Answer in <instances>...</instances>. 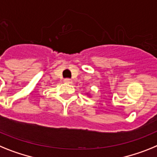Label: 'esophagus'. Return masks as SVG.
Returning a JSON list of instances; mask_svg holds the SVG:
<instances>
[{
  "instance_id": "1",
  "label": "esophagus",
  "mask_w": 157,
  "mask_h": 157,
  "mask_svg": "<svg viewBox=\"0 0 157 157\" xmlns=\"http://www.w3.org/2000/svg\"><path fill=\"white\" fill-rule=\"evenodd\" d=\"M64 81H65V83H67V84H72V83H73L72 80H70V79H65Z\"/></svg>"
}]
</instances>
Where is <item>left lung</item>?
Masks as SVG:
<instances>
[{
	"instance_id": "obj_1",
	"label": "left lung",
	"mask_w": 157,
	"mask_h": 157,
	"mask_svg": "<svg viewBox=\"0 0 157 157\" xmlns=\"http://www.w3.org/2000/svg\"><path fill=\"white\" fill-rule=\"evenodd\" d=\"M87 95H88V96H89V97H91V94L90 93H88V92H87Z\"/></svg>"
}]
</instances>
